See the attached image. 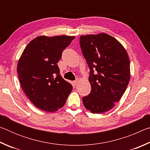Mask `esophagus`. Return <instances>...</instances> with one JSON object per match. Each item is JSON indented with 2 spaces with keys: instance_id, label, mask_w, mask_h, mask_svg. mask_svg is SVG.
Listing matches in <instances>:
<instances>
[{
  "instance_id": "obj_1",
  "label": "esophagus",
  "mask_w": 150,
  "mask_h": 150,
  "mask_svg": "<svg viewBox=\"0 0 150 150\" xmlns=\"http://www.w3.org/2000/svg\"><path fill=\"white\" fill-rule=\"evenodd\" d=\"M78 83H79V79H76L75 81H73V83H74V85H77Z\"/></svg>"
}]
</instances>
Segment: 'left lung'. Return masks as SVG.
I'll use <instances>...</instances> for the list:
<instances>
[{
    "label": "left lung",
    "instance_id": "8db88e82",
    "mask_svg": "<svg viewBox=\"0 0 150 150\" xmlns=\"http://www.w3.org/2000/svg\"><path fill=\"white\" fill-rule=\"evenodd\" d=\"M80 45L91 69V92L82 98L83 105L93 114L106 112L120 100L130 81L128 53L117 40L105 33L81 35Z\"/></svg>",
    "mask_w": 150,
    "mask_h": 150
}]
</instances>
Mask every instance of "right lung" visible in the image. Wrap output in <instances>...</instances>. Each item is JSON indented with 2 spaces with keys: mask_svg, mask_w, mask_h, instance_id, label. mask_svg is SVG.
Wrapping results in <instances>:
<instances>
[{
  "mask_svg": "<svg viewBox=\"0 0 150 150\" xmlns=\"http://www.w3.org/2000/svg\"><path fill=\"white\" fill-rule=\"evenodd\" d=\"M75 36L40 35L25 47L18 62L21 87L37 108L54 112L63 107L73 87L59 74L57 63Z\"/></svg>",
  "mask_w": 150,
  "mask_h": 150,
  "instance_id": "obj_1",
  "label": "right lung"
}]
</instances>
